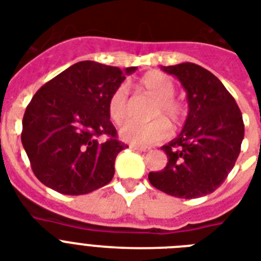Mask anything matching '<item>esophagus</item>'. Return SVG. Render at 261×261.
<instances>
[{
  "instance_id": "34e87169",
  "label": "esophagus",
  "mask_w": 261,
  "mask_h": 261,
  "mask_svg": "<svg viewBox=\"0 0 261 261\" xmlns=\"http://www.w3.org/2000/svg\"><path fill=\"white\" fill-rule=\"evenodd\" d=\"M130 147L133 150H138V151H147L149 149L145 146H138V145H130Z\"/></svg>"
}]
</instances>
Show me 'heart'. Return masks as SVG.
<instances>
[{
	"mask_svg": "<svg viewBox=\"0 0 261 261\" xmlns=\"http://www.w3.org/2000/svg\"><path fill=\"white\" fill-rule=\"evenodd\" d=\"M141 87L147 93L157 97L151 116H167L173 124H178L184 118V107L174 98L176 87L169 75L161 71H149L141 79ZM108 114L115 123H122L130 115V100L126 85L114 90L108 100ZM119 134L126 142L133 145H153L167 139L172 134V127L165 118H157L147 123L128 120L120 127Z\"/></svg>",
	"mask_w": 261,
	"mask_h": 261,
	"instance_id": "1",
	"label": "heart"
}]
</instances>
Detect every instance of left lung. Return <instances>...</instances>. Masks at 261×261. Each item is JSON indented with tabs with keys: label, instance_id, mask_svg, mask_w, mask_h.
<instances>
[{
	"label": "left lung",
	"instance_id": "1",
	"mask_svg": "<svg viewBox=\"0 0 261 261\" xmlns=\"http://www.w3.org/2000/svg\"><path fill=\"white\" fill-rule=\"evenodd\" d=\"M163 70L186 89L188 115L177 138L161 147L167 167L150 172L149 181L176 198H200L214 192L234 167L244 139L243 115L223 84L202 66L186 62Z\"/></svg>",
	"mask_w": 261,
	"mask_h": 261
}]
</instances>
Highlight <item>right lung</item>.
Returning a JSON list of instances; mask_svg holds the SVG:
<instances>
[{"label":"right lung","instance_id":"right-lung-1","mask_svg":"<svg viewBox=\"0 0 261 261\" xmlns=\"http://www.w3.org/2000/svg\"><path fill=\"white\" fill-rule=\"evenodd\" d=\"M137 67L83 61L35 93L22 118L21 142L35 176L57 192L84 195L112 180L118 141L108 100ZM107 135L106 141L98 137Z\"/></svg>","mask_w":261,"mask_h":261}]
</instances>
